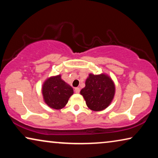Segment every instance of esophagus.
Segmentation results:
<instances>
[{
  "label": "esophagus",
  "mask_w": 158,
  "mask_h": 158,
  "mask_svg": "<svg viewBox=\"0 0 158 158\" xmlns=\"http://www.w3.org/2000/svg\"><path fill=\"white\" fill-rule=\"evenodd\" d=\"M80 90H81V89H80V88H75V92L76 93V94H79Z\"/></svg>",
  "instance_id": "esophagus-1"
}]
</instances>
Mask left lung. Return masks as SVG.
Masks as SVG:
<instances>
[{"label": "left lung", "mask_w": 158, "mask_h": 158, "mask_svg": "<svg viewBox=\"0 0 158 158\" xmlns=\"http://www.w3.org/2000/svg\"><path fill=\"white\" fill-rule=\"evenodd\" d=\"M81 94L90 110L100 111L106 109L111 103L115 94V85L107 75L90 73Z\"/></svg>", "instance_id": "8db88e82"}]
</instances>
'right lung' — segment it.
<instances>
[{
    "mask_svg": "<svg viewBox=\"0 0 158 158\" xmlns=\"http://www.w3.org/2000/svg\"><path fill=\"white\" fill-rule=\"evenodd\" d=\"M42 92L46 104L53 109H61L73 94V89L61 78V75L52 76L43 83Z\"/></svg>",
    "mask_w": 158,
    "mask_h": 158,
    "instance_id": "1",
    "label": "right lung"
}]
</instances>
